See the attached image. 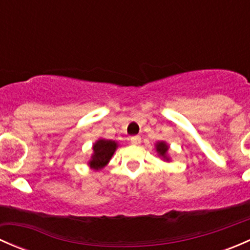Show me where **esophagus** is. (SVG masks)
I'll return each instance as SVG.
<instances>
[{
    "instance_id": "1",
    "label": "esophagus",
    "mask_w": 250,
    "mask_h": 250,
    "mask_svg": "<svg viewBox=\"0 0 250 250\" xmlns=\"http://www.w3.org/2000/svg\"><path fill=\"white\" fill-rule=\"evenodd\" d=\"M130 143L134 144V145H138V144H140L141 141V138L139 137V135H134V137H130Z\"/></svg>"
}]
</instances>
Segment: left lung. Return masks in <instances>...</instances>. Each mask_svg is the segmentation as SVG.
<instances>
[{
    "label": "left lung",
    "mask_w": 250,
    "mask_h": 250,
    "mask_svg": "<svg viewBox=\"0 0 250 250\" xmlns=\"http://www.w3.org/2000/svg\"><path fill=\"white\" fill-rule=\"evenodd\" d=\"M167 151H168L167 144H165V143H158L157 144V152L160 153L161 156L166 157V152H167Z\"/></svg>",
    "instance_id": "8db88e82"
}]
</instances>
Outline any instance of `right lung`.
I'll return each mask as SVG.
<instances>
[{"label":"right lung","instance_id":"add662e5","mask_svg":"<svg viewBox=\"0 0 250 250\" xmlns=\"http://www.w3.org/2000/svg\"><path fill=\"white\" fill-rule=\"evenodd\" d=\"M116 147H117V144L115 141L106 139L98 140L93 146L94 153L92 156V161L89 162L90 167L94 168V169H100V168L104 167L109 162L110 158L112 157Z\"/></svg>","mask_w":250,"mask_h":250}]
</instances>
